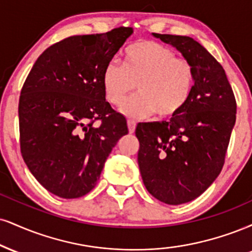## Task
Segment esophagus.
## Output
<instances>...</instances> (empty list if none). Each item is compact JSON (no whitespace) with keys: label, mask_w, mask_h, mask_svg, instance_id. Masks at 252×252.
Masks as SVG:
<instances>
[{"label":"esophagus","mask_w":252,"mask_h":252,"mask_svg":"<svg viewBox=\"0 0 252 252\" xmlns=\"http://www.w3.org/2000/svg\"><path fill=\"white\" fill-rule=\"evenodd\" d=\"M128 128H129L130 134H132V132L135 131V129H136V122H135V121L128 120Z\"/></svg>","instance_id":"34e87169"}]
</instances>
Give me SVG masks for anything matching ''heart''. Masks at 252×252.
<instances>
[{
	"instance_id": "1",
	"label": "heart",
	"mask_w": 252,
	"mask_h": 252,
	"mask_svg": "<svg viewBox=\"0 0 252 252\" xmlns=\"http://www.w3.org/2000/svg\"><path fill=\"white\" fill-rule=\"evenodd\" d=\"M107 101L122 105L136 88L138 93L126 101L123 113L143 118L157 114L170 117L177 114L191 95L193 69L187 60L176 57L174 50L154 41H138L123 53V64L109 62L102 74Z\"/></svg>"
}]
</instances>
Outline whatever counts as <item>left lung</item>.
Segmentation results:
<instances>
[{
	"instance_id": "8db88e82",
	"label": "left lung",
	"mask_w": 252,
	"mask_h": 252,
	"mask_svg": "<svg viewBox=\"0 0 252 252\" xmlns=\"http://www.w3.org/2000/svg\"><path fill=\"white\" fill-rule=\"evenodd\" d=\"M175 47L193 69V88L170 120L138 123V166L147 190L170 205L190 202L216 180L236 122L235 95L223 66L189 36L154 34Z\"/></svg>"
}]
</instances>
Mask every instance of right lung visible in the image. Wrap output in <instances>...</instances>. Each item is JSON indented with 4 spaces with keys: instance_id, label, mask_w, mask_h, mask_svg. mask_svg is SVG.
I'll return each mask as SVG.
<instances>
[{
    "instance_id": "1",
    "label": "right lung",
    "mask_w": 252,
    "mask_h": 252,
    "mask_svg": "<svg viewBox=\"0 0 252 252\" xmlns=\"http://www.w3.org/2000/svg\"><path fill=\"white\" fill-rule=\"evenodd\" d=\"M131 34L132 28L120 27L62 39L39 55L24 82L21 154L54 195L78 198L92 191L109 154L128 134L126 117L105 101L102 74Z\"/></svg>"
}]
</instances>
